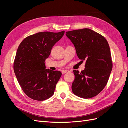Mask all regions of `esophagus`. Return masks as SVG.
<instances>
[{
  "label": "esophagus",
  "instance_id": "obj_1",
  "mask_svg": "<svg viewBox=\"0 0 128 128\" xmlns=\"http://www.w3.org/2000/svg\"><path fill=\"white\" fill-rule=\"evenodd\" d=\"M69 71L68 70H63L62 72V73L63 74H66L67 72H68Z\"/></svg>",
  "mask_w": 128,
  "mask_h": 128
}]
</instances>
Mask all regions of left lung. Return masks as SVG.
<instances>
[{"label":"left lung","instance_id":"8db88e82","mask_svg":"<svg viewBox=\"0 0 128 128\" xmlns=\"http://www.w3.org/2000/svg\"><path fill=\"white\" fill-rule=\"evenodd\" d=\"M66 34L74 45L79 59L86 61L84 70L73 71L72 92L84 99L94 97L106 86L113 68L109 44L105 38L90 29L72 30Z\"/></svg>","mask_w":128,"mask_h":128}]
</instances>
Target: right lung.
I'll return each instance as SVG.
<instances>
[{
    "label": "right lung",
    "instance_id": "obj_1",
    "mask_svg": "<svg viewBox=\"0 0 128 128\" xmlns=\"http://www.w3.org/2000/svg\"><path fill=\"white\" fill-rule=\"evenodd\" d=\"M64 34V31L38 32L27 37L19 45L14 70L22 90L29 98L44 101L54 94L62 73L46 69L45 61Z\"/></svg>",
    "mask_w": 128,
    "mask_h": 128
}]
</instances>
